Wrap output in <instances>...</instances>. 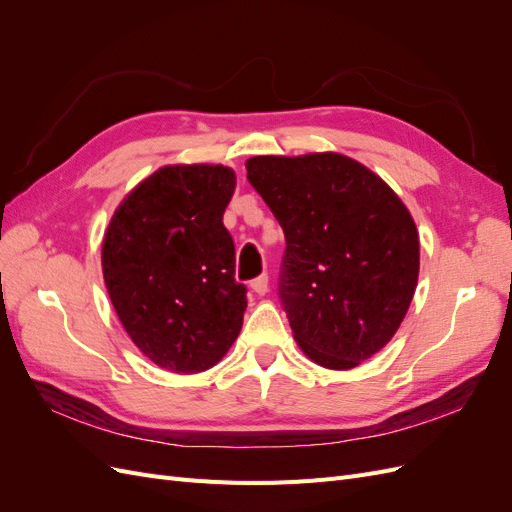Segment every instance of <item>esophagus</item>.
<instances>
[{
    "label": "esophagus",
    "mask_w": 512,
    "mask_h": 512,
    "mask_svg": "<svg viewBox=\"0 0 512 512\" xmlns=\"http://www.w3.org/2000/svg\"><path fill=\"white\" fill-rule=\"evenodd\" d=\"M252 286V290L256 292V294H267V290H269V275H260V277H256V280L250 284Z\"/></svg>",
    "instance_id": "1"
}]
</instances>
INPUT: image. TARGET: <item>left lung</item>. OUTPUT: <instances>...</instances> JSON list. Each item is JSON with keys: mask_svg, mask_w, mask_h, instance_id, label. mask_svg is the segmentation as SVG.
I'll list each match as a JSON object with an SVG mask.
<instances>
[{"mask_svg": "<svg viewBox=\"0 0 512 512\" xmlns=\"http://www.w3.org/2000/svg\"><path fill=\"white\" fill-rule=\"evenodd\" d=\"M245 168L286 237L280 294L294 342L324 369L359 367L391 342L418 284L404 200L335 151L254 156Z\"/></svg>", "mask_w": 512, "mask_h": 512, "instance_id": "left-lung-1", "label": "left lung"}]
</instances>
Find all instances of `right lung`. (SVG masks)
<instances>
[{
	"instance_id": "1",
	"label": "right lung",
	"mask_w": 512,
	"mask_h": 512,
	"mask_svg": "<svg viewBox=\"0 0 512 512\" xmlns=\"http://www.w3.org/2000/svg\"><path fill=\"white\" fill-rule=\"evenodd\" d=\"M237 188L224 164H168L132 188L102 239L108 297L136 348L173 374L218 365L247 307L224 211Z\"/></svg>"
}]
</instances>
